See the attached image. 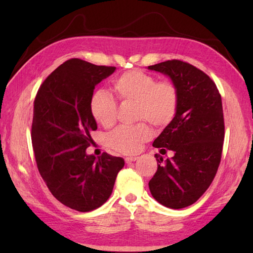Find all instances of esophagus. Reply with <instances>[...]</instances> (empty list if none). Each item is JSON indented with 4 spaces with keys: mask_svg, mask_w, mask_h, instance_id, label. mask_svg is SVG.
Instances as JSON below:
<instances>
[{
    "mask_svg": "<svg viewBox=\"0 0 253 253\" xmlns=\"http://www.w3.org/2000/svg\"><path fill=\"white\" fill-rule=\"evenodd\" d=\"M137 160H138V158H136V157H127V158L125 159L126 163H131V162H135V161H137Z\"/></svg>",
    "mask_w": 253,
    "mask_h": 253,
    "instance_id": "1",
    "label": "esophagus"
}]
</instances>
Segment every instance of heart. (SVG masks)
<instances>
[{"label": "heart", "instance_id": "obj_1", "mask_svg": "<svg viewBox=\"0 0 253 253\" xmlns=\"http://www.w3.org/2000/svg\"><path fill=\"white\" fill-rule=\"evenodd\" d=\"M113 90L123 103H136V120L148 121L154 127H164L174 120L178 107V90L170 82L157 83L151 75L141 71H129L118 76ZM90 111L94 120L105 128L117 120V104L110 94L96 92L90 100ZM151 136L146 124L133 127L123 126L111 133L109 144L115 151L137 153L142 143Z\"/></svg>", "mask_w": 253, "mask_h": 253}]
</instances>
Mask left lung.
<instances>
[{
    "label": "left lung",
    "mask_w": 253,
    "mask_h": 253,
    "mask_svg": "<svg viewBox=\"0 0 253 253\" xmlns=\"http://www.w3.org/2000/svg\"><path fill=\"white\" fill-rule=\"evenodd\" d=\"M149 71L168 76L178 90L176 115L153 147L174 152L163 161L149 181L150 192L162 206L182 209L191 206L211 185L221 162L224 141L222 98L207 74L181 61H166Z\"/></svg>",
    "instance_id": "left-lung-1"
}]
</instances>
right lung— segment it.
<instances>
[{
    "label": "right lung",
    "mask_w": 253,
    "mask_h": 253,
    "mask_svg": "<svg viewBox=\"0 0 253 253\" xmlns=\"http://www.w3.org/2000/svg\"><path fill=\"white\" fill-rule=\"evenodd\" d=\"M116 67L72 58L47 77L35 99L31 140L38 169L58 201L79 212L110 198L123 158L88 154L96 122L90 111L94 87Z\"/></svg>",
    "instance_id": "obj_1"
}]
</instances>
